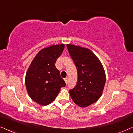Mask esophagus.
I'll list each match as a JSON object with an SVG mask.
<instances>
[{"label": "esophagus", "instance_id": "esophagus-1", "mask_svg": "<svg viewBox=\"0 0 133 133\" xmlns=\"http://www.w3.org/2000/svg\"><path fill=\"white\" fill-rule=\"evenodd\" d=\"M64 81H65V83L67 84V83H68V79H67V78H65V79H64Z\"/></svg>", "mask_w": 133, "mask_h": 133}]
</instances>
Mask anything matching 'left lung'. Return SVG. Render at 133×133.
Listing matches in <instances>:
<instances>
[{
	"label": "left lung",
	"instance_id": "left-lung-1",
	"mask_svg": "<svg viewBox=\"0 0 133 133\" xmlns=\"http://www.w3.org/2000/svg\"><path fill=\"white\" fill-rule=\"evenodd\" d=\"M68 52L77 68L78 81L70 90L72 100L76 105L86 107L99 99L106 81L103 65L95 54L88 48L66 44Z\"/></svg>",
	"mask_w": 133,
	"mask_h": 133
}]
</instances>
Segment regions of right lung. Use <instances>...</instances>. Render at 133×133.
Listing matches in <instances>:
<instances>
[{
	"label": "right lung",
	"instance_id": "obj_1",
	"mask_svg": "<svg viewBox=\"0 0 133 133\" xmlns=\"http://www.w3.org/2000/svg\"><path fill=\"white\" fill-rule=\"evenodd\" d=\"M64 47V44H57L41 49L28 68L25 76L28 94L41 105L51 104L66 85L55 65Z\"/></svg>",
	"mask_w": 133,
	"mask_h": 133
}]
</instances>
